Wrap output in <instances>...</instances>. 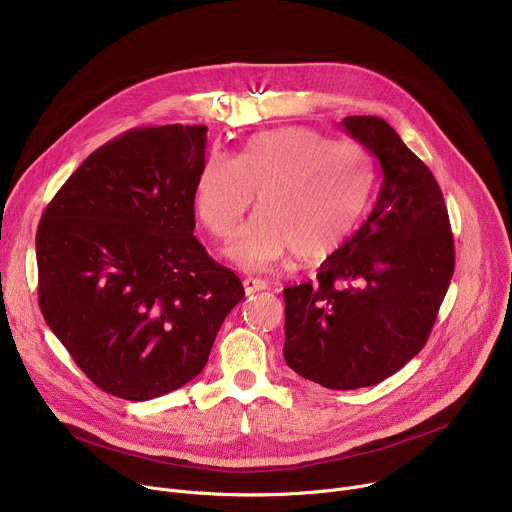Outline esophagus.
Returning a JSON list of instances; mask_svg holds the SVG:
<instances>
[{
	"mask_svg": "<svg viewBox=\"0 0 512 512\" xmlns=\"http://www.w3.org/2000/svg\"><path fill=\"white\" fill-rule=\"evenodd\" d=\"M244 289H246L248 295H252V293H256V291L268 289V283L262 281V279H256V277H246V279H244Z\"/></svg>",
	"mask_w": 512,
	"mask_h": 512,
	"instance_id": "esophagus-1",
	"label": "esophagus"
}]
</instances>
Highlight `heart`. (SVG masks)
<instances>
[{"mask_svg": "<svg viewBox=\"0 0 512 512\" xmlns=\"http://www.w3.org/2000/svg\"><path fill=\"white\" fill-rule=\"evenodd\" d=\"M375 160L355 141H332L309 127L252 135L242 151L213 149L196 174L194 207L217 238H229L252 207L260 211L235 235L227 254L246 268L334 254L371 201Z\"/></svg>", "mask_w": 512, "mask_h": 512, "instance_id": "1", "label": "heart"}]
</instances>
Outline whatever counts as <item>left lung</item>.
<instances>
[{"label":"left lung","mask_w":512,"mask_h":512,"mask_svg":"<svg viewBox=\"0 0 512 512\" xmlns=\"http://www.w3.org/2000/svg\"><path fill=\"white\" fill-rule=\"evenodd\" d=\"M344 131L381 166L367 221L318 272L287 287L285 361L330 389L369 387L400 371L428 340L449 289L455 248L443 192L379 116H346Z\"/></svg>","instance_id":"1"}]
</instances>
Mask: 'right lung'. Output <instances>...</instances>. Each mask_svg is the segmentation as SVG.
<instances>
[{
  "instance_id": "right-lung-1",
  "label": "right lung",
  "mask_w": 512,
  "mask_h": 512,
  "mask_svg": "<svg viewBox=\"0 0 512 512\" xmlns=\"http://www.w3.org/2000/svg\"><path fill=\"white\" fill-rule=\"evenodd\" d=\"M207 127L133 129L77 168L36 231L38 303L100 389L145 402L207 365L242 281L194 238Z\"/></svg>"
}]
</instances>
